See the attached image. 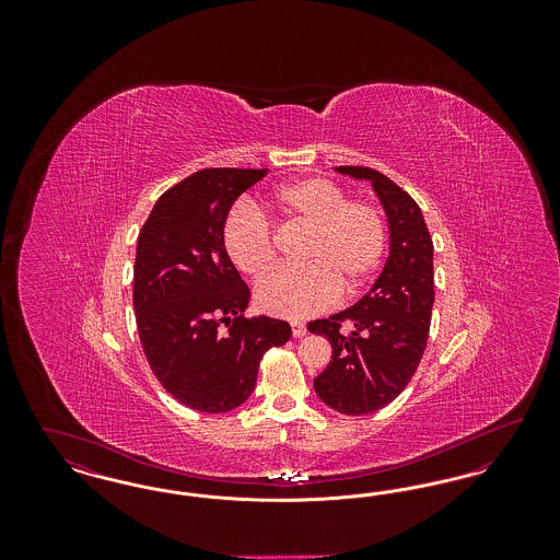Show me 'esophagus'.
I'll return each instance as SVG.
<instances>
[{
  "mask_svg": "<svg viewBox=\"0 0 560 560\" xmlns=\"http://www.w3.org/2000/svg\"><path fill=\"white\" fill-rule=\"evenodd\" d=\"M292 334L293 338H302L306 336V325L302 320H292Z\"/></svg>",
  "mask_w": 560,
  "mask_h": 560,
  "instance_id": "1",
  "label": "esophagus"
}]
</instances>
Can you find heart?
I'll return each instance as SVG.
<instances>
[{"label":"heart","instance_id":"1","mask_svg":"<svg viewBox=\"0 0 560 560\" xmlns=\"http://www.w3.org/2000/svg\"><path fill=\"white\" fill-rule=\"evenodd\" d=\"M270 206L288 222L308 231L302 252L306 267L272 272L256 288V304L275 317L304 319L329 308L345 290L363 288L382 265L388 226L382 212L325 178H300L277 188ZM231 262L247 277H262L275 265V241L267 222L245 208L222 226Z\"/></svg>","mask_w":560,"mask_h":560}]
</instances>
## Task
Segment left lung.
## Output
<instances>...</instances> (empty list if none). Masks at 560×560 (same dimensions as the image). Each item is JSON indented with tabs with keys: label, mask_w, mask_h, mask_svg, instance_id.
I'll return each instance as SVG.
<instances>
[{
	"label": "left lung",
	"mask_w": 560,
	"mask_h": 560,
	"mask_svg": "<svg viewBox=\"0 0 560 560\" xmlns=\"http://www.w3.org/2000/svg\"><path fill=\"white\" fill-rule=\"evenodd\" d=\"M336 170L372 183L388 215L390 256L354 306L308 323V331L331 345V361L315 377V393L340 413L368 416L399 397L427 350L434 247L420 206L388 176L359 165ZM345 322L350 335L341 334Z\"/></svg>",
	"instance_id": "obj_1"
}]
</instances>
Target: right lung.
I'll list each match as a JSON object with an SVG mask.
<instances>
[{"mask_svg":"<svg viewBox=\"0 0 560 560\" xmlns=\"http://www.w3.org/2000/svg\"><path fill=\"white\" fill-rule=\"evenodd\" d=\"M267 172L199 170L161 195L138 235L132 300L140 345L161 386L195 411L240 407L265 352L292 336L288 320L243 317L249 288L222 245L231 206Z\"/></svg>","mask_w":560,"mask_h":560,"instance_id":"add662e5","label":"right lung"}]
</instances>
